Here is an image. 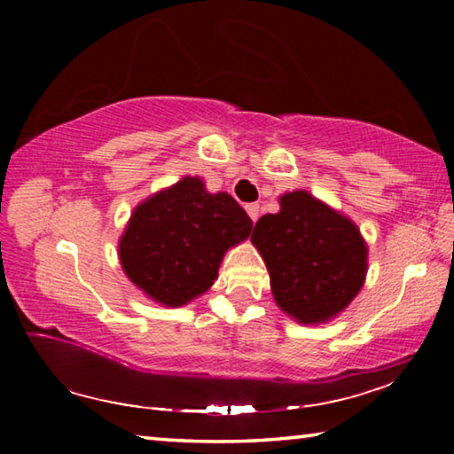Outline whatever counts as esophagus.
<instances>
[{
	"mask_svg": "<svg viewBox=\"0 0 454 454\" xmlns=\"http://www.w3.org/2000/svg\"><path fill=\"white\" fill-rule=\"evenodd\" d=\"M246 212H248V216L252 222H256L260 216V206L258 204H246Z\"/></svg>",
	"mask_w": 454,
	"mask_h": 454,
	"instance_id": "obj_1",
	"label": "esophagus"
}]
</instances>
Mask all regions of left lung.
<instances>
[{"label":"left lung","instance_id":"1","mask_svg":"<svg viewBox=\"0 0 454 454\" xmlns=\"http://www.w3.org/2000/svg\"><path fill=\"white\" fill-rule=\"evenodd\" d=\"M250 242L270 274L278 309L301 325L336 318L364 286L368 246L358 226L309 190L286 192Z\"/></svg>","mask_w":454,"mask_h":454}]
</instances>
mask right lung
Wrapping results in <instances>:
<instances>
[{
  "instance_id": "right-lung-1",
  "label": "right lung",
  "mask_w": 454,
  "mask_h": 454,
  "mask_svg": "<svg viewBox=\"0 0 454 454\" xmlns=\"http://www.w3.org/2000/svg\"><path fill=\"white\" fill-rule=\"evenodd\" d=\"M250 230L228 192L210 194L202 178L184 176L134 208L118 242L121 270L152 302L178 309L212 286L226 252Z\"/></svg>"
}]
</instances>
